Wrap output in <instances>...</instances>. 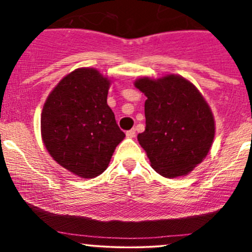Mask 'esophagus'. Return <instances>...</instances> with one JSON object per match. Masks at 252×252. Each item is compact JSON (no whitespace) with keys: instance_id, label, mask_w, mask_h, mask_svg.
<instances>
[{"instance_id":"1","label":"esophagus","mask_w":252,"mask_h":252,"mask_svg":"<svg viewBox=\"0 0 252 252\" xmlns=\"http://www.w3.org/2000/svg\"><path fill=\"white\" fill-rule=\"evenodd\" d=\"M135 129H131V130H128V131H126V137H129V138H132V137H135Z\"/></svg>"}]
</instances>
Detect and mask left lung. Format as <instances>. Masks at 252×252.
Returning a JSON list of instances; mask_svg holds the SVG:
<instances>
[{
  "label": "left lung",
  "instance_id": "obj_1",
  "mask_svg": "<svg viewBox=\"0 0 252 252\" xmlns=\"http://www.w3.org/2000/svg\"><path fill=\"white\" fill-rule=\"evenodd\" d=\"M135 86L146 94V130L137 135L152 168L164 178L192 172L209 154L215 118L198 89L184 77L140 78Z\"/></svg>",
  "mask_w": 252,
  "mask_h": 252
}]
</instances>
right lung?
<instances>
[{"label": "right lung", "instance_id": "obj_1", "mask_svg": "<svg viewBox=\"0 0 252 252\" xmlns=\"http://www.w3.org/2000/svg\"><path fill=\"white\" fill-rule=\"evenodd\" d=\"M110 83L96 68H77L43 104V144L53 160L80 178L102 174L126 137L106 103Z\"/></svg>", "mask_w": 252, "mask_h": 252}]
</instances>
